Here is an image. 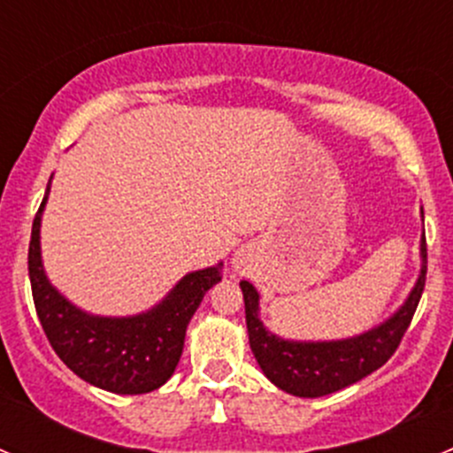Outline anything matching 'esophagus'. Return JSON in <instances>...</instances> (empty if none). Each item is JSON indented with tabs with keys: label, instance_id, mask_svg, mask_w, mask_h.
Returning a JSON list of instances; mask_svg holds the SVG:
<instances>
[{
	"label": "esophagus",
	"instance_id": "esophagus-1",
	"mask_svg": "<svg viewBox=\"0 0 453 453\" xmlns=\"http://www.w3.org/2000/svg\"><path fill=\"white\" fill-rule=\"evenodd\" d=\"M232 263H234L236 269L245 267V258H243V256H234V260H232Z\"/></svg>",
	"mask_w": 453,
	"mask_h": 453
}]
</instances>
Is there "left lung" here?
I'll list each match as a JSON object with an SVG mask.
<instances>
[{"instance_id":"obj_1","label":"left lung","mask_w":453,"mask_h":453,"mask_svg":"<svg viewBox=\"0 0 453 453\" xmlns=\"http://www.w3.org/2000/svg\"><path fill=\"white\" fill-rule=\"evenodd\" d=\"M423 217V210H421ZM421 272L405 303L377 326L342 340H287L269 331L260 319V294L250 280H241L250 349L265 377L294 396L315 399L357 383L381 368L399 346L417 311L427 272L425 232L421 236Z\"/></svg>"}]
</instances>
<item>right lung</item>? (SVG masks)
<instances>
[{
  "label": "right lung",
  "instance_id": "1",
  "mask_svg": "<svg viewBox=\"0 0 453 453\" xmlns=\"http://www.w3.org/2000/svg\"><path fill=\"white\" fill-rule=\"evenodd\" d=\"M52 177L32 223L28 273L36 315L54 353L91 386L113 395H144L175 372L186 328L201 300L221 282L223 263L188 272L155 307L135 315H96L76 307L50 282L41 258V219Z\"/></svg>",
  "mask_w": 453,
  "mask_h": 453
}]
</instances>
